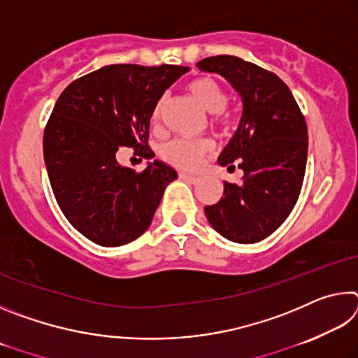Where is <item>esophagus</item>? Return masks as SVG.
<instances>
[{"instance_id":"1","label":"esophagus","mask_w":358,"mask_h":358,"mask_svg":"<svg viewBox=\"0 0 358 358\" xmlns=\"http://www.w3.org/2000/svg\"><path fill=\"white\" fill-rule=\"evenodd\" d=\"M180 178L181 180H185V181H187V183H197V181H199V178L197 177H194V175H187V173H183V172H181L180 173Z\"/></svg>"}]
</instances>
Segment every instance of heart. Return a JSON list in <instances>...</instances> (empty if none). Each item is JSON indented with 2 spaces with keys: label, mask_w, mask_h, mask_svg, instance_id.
<instances>
[{
  "label": "heart",
  "mask_w": 358,
  "mask_h": 358,
  "mask_svg": "<svg viewBox=\"0 0 358 358\" xmlns=\"http://www.w3.org/2000/svg\"><path fill=\"white\" fill-rule=\"evenodd\" d=\"M189 93L197 99L205 110L211 112V121L216 126H224L229 121V113L226 106L229 96L226 88L213 77H199L187 83ZM166 96L157 101V104L151 113V121L156 124L161 120L166 107ZM213 142L210 138H173L161 148V155L169 164L181 169V171H196L201 164L202 157L213 150Z\"/></svg>",
  "instance_id": "1"
}]
</instances>
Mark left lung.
Returning a JSON list of instances; mask_svg holds the SVG:
<instances>
[{"mask_svg":"<svg viewBox=\"0 0 358 358\" xmlns=\"http://www.w3.org/2000/svg\"><path fill=\"white\" fill-rule=\"evenodd\" d=\"M197 68L226 77L243 112L220 156L229 171H243L238 185L224 181L220 202L205 207L211 226L235 243H256L286 221L299 201L308 156L306 121L286 83L238 57L203 58Z\"/></svg>","mask_w":358,"mask_h":358,"instance_id":"1","label":"left lung"}]
</instances>
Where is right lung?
I'll use <instances>...</instances> for the list:
<instances>
[{"mask_svg": "<svg viewBox=\"0 0 358 358\" xmlns=\"http://www.w3.org/2000/svg\"><path fill=\"white\" fill-rule=\"evenodd\" d=\"M185 66L110 64L77 78L59 94L44 129V159L53 194L72 226L101 246L131 243L150 227L177 172L161 161L142 172L120 166L124 147L155 156L150 120Z\"/></svg>", "mask_w": 358, "mask_h": 358, "instance_id": "add662e5", "label": "right lung"}]
</instances>
